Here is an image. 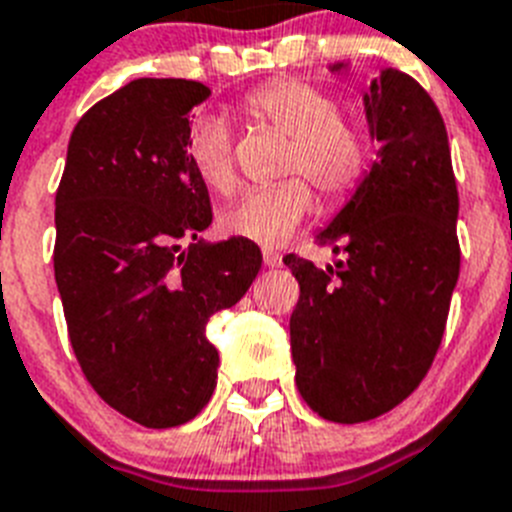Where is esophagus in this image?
I'll return each mask as SVG.
<instances>
[{"label": "esophagus", "instance_id": "1", "mask_svg": "<svg viewBox=\"0 0 512 512\" xmlns=\"http://www.w3.org/2000/svg\"><path fill=\"white\" fill-rule=\"evenodd\" d=\"M262 260H265V265H268V268H278V265L283 262V255L275 250H262Z\"/></svg>", "mask_w": 512, "mask_h": 512}]
</instances>
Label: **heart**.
Instances as JSON below:
<instances>
[{"label":"heart","instance_id":"b5f03b06","mask_svg":"<svg viewBox=\"0 0 512 512\" xmlns=\"http://www.w3.org/2000/svg\"><path fill=\"white\" fill-rule=\"evenodd\" d=\"M244 110L255 121L286 133L291 144L283 151L281 172L293 177L244 195L221 216V226L231 237L275 247L286 242L314 208L305 181L309 179L327 201H342L366 175L371 151L366 133L342 118L337 97L317 84L278 79L250 92ZM188 159L213 193L231 195L237 190L234 141L221 121L206 118L190 128Z\"/></svg>","mask_w":512,"mask_h":512}]
</instances>
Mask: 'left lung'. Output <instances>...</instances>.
Instances as JSON below:
<instances>
[{"instance_id":"left-lung-1","label":"left lung","mask_w":512,"mask_h":512,"mask_svg":"<svg viewBox=\"0 0 512 512\" xmlns=\"http://www.w3.org/2000/svg\"><path fill=\"white\" fill-rule=\"evenodd\" d=\"M363 100L379 159L317 237L348 257L324 270L283 257L301 288L296 386L319 417L342 425L384 415L420 386L461 268L459 190L435 102L397 69L381 71Z\"/></svg>"}]
</instances>
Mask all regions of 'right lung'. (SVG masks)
Returning a JSON list of instances; mask_svg holds the SVG:
<instances>
[{
	"mask_svg": "<svg viewBox=\"0 0 512 512\" xmlns=\"http://www.w3.org/2000/svg\"><path fill=\"white\" fill-rule=\"evenodd\" d=\"M193 79H133L71 131L53 273L71 348L105 404L144 428L193 420L216 389L208 319L262 265L250 239L206 244L208 188L188 159ZM189 247L181 250V242Z\"/></svg>",
	"mask_w": 512,
	"mask_h": 512,
	"instance_id": "add662e5",
	"label": "right lung"
}]
</instances>
